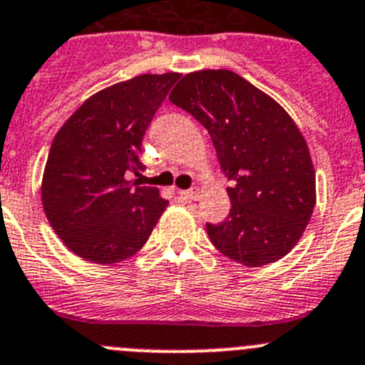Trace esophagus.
<instances>
[{"label": "esophagus", "mask_w": 365, "mask_h": 365, "mask_svg": "<svg viewBox=\"0 0 365 365\" xmlns=\"http://www.w3.org/2000/svg\"><path fill=\"white\" fill-rule=\"evenodd\" d=\"M180 196L183 200H196L200 196V190L198 189H187V190H180Z\"/></svg>", "instance_id": "1"}]
</instances>
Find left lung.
Wrapping results in <instances>:
<instances>
[{
	"label": "left lung",
	"mask_w": 365,
	"mask_h": 365,
	"mask_svg": "<svg viewBox=\"0 0 365 365\" xmlns=\"http://www.w3.org/2000/svg\"><path fill=\"white\" fill-rule=\"evenodd\" d=\"M169 100L209 130L227 187L225 222L207 223L222 255L262 267L287 255L304 235L317 182L300 129L282 105L232 71L190 72Z\"/></svg>",
	"instance_id": "8db88e82"
}]
</instances>
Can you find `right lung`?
Segmentation results:
<instances>
[{
	"label": "right lung",
	"instance_id": "obj_1",
	"mask_svg": "<svg viewBox=\"0 0 365 365\" xmlns=\"http://www.w3.org/2000/svg\"><path fill=\"white\" fill-rule=\"evenodd\" d=\"M178 72L142 74L81 103L52 140L41 202L54 232L74 255L118 264L145 245L167 207L140 175L142 140Z\"/></svg>",
	"mask_w": 365,
	"mask_h": 365
}]
</instances>
